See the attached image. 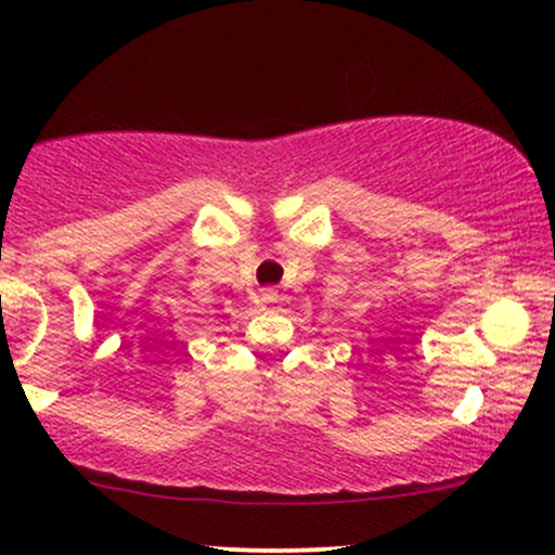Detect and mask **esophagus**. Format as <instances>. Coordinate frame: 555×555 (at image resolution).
I'll return each instance as SVG.
<instances>
[{"mask_svg": "<svg viewBox=\"0 0 555 555\" xmlns=\"http://www.w3.org/2000/svg\"><path fill=\"white\" fill-rule=\"evenodd\" d=\"M279 299V292L273 289V286H266V289H260V302L263 305H273Z\"/></svg>", "mask_w": 555, "mask_h": 555, "instance_id": "obj_1", "label": "esophagus"}]
</instances>
